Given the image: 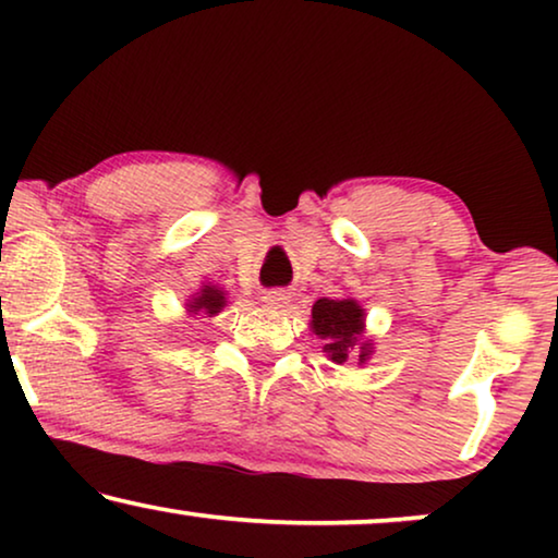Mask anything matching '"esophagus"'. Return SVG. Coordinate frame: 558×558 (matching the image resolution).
Wrapping results in <instances>:
<instances>
[{"instance_id": "obj_1", "label": "esophagus", "mask_w": 558, "mask_h": 558, "mask_svg": "<svg viewBox=\"0 0 558 558\" xmlns=\"http://www.w3.org/2000/svg\"><path fill=\"white\" fill-rule=\"evenodd\" d=\"M262 302H264V307H269V310H281L289 304V296H287V292H277V289H274V292H264Z\"/></svg>"}]
</instances>
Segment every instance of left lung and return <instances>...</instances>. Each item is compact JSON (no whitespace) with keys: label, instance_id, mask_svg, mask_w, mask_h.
Instances as JSON below:
<instances>
[{"label":"left lung","instance_id":"1","mask_svg":"<svg viewBox=\"0 0 558 558\" xmlns=\"http://www.w3.org/2000/svg\"><path fill=\"white\" fill-rule=\"evenodd\" d=\"M363 315L361 304L355 300H323L312 307V332L325 340L323 350L332 363H345L348 357H357V363L368 361L373 342L363 340Z\"/></svg>","mask_w":558,"mask_h":558}]
</instances>
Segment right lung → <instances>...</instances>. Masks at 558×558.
<instances>
[{"instance_id":"add662e5","label":"right lung","mask_w":558,"mask_h":558,"mask_svg":"<svg viewBox=\"0 0 558 558\" xmlns=\"http://www.w3.org/2000/svg\"><path fill=\"white\" fill-rule=\"evenodd\" d=\"M223 307H226L223 292H220L218 287H210V284H205L201 292H197V296H193V300L187 302V312H193V315H197V312H205V315L213 317V315H218Z\"/></svg>"}]
</instances>
